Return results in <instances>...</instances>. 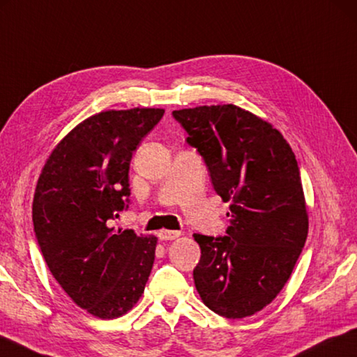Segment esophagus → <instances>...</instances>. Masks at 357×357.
<instances>
[{
	"mask_svg": "<svg viewBox=\"0 0 357 357\" xmlns=\"http://www.w3.org/2000/svg\"><path fill=\"white\" fill-rule=\"evenodd\" d=\"M159 238L160 241H174V238H178L181 236L179 231H168V229H164V231H159Z\"/></svg>",
	"mask_w": 357,
	"mask_h": 357,
	"instance_id": "obj_1",
	"label": "esophagus"
}]
</instances>
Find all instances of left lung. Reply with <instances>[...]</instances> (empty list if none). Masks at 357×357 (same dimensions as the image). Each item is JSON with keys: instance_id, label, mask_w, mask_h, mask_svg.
Here are the masks:
<instances>
[{"instance_id": "1", "label": "left lung", "mask_w": 357, "mask_h": 357, "mask_svg": "<svg viewBox=\"0 0 357 357\" xmlns=\"http://www.w3.org/2000/svg\"><path fill=\"white\" fill-rule=\"evenodd\" d=\"M197 148L213 190L231 201L226 236L195 234L193 280L201 300L226 319H243L275 300L307 237L300 168L282 134L232 106L173 111Z\"/></svg>"}]
</instances>
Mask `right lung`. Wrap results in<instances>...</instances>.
<instances>
[{
    "mask_svg": "<svg viewBox=\"0 0 357 357\" xmlns=\"http://www.w3.org/2000/svg\"><path fill=\"white\" fill-rule=\"evenodd\" d=\"M164 109L100 112L51 153L36 187L32 223L48 268L77 306L98 319L132 309L151 273L158 238L114 231L129 207V164Z\"/></svg>",
    "mask_w": 357,
    "mask_h": 357,
    "instance_id": "1",
    "label": "right lung"
}]
</instances>
